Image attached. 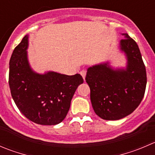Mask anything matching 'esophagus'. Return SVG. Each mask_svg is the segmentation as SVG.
Masks as SVG:
<instances>
[{
	"label": "esophagus",
	"mask_w": 155,
	"mask_h": 155,
	"mask_svg": "<svg viewBox=\"0 0 155 155\" xmlns=\"http://www.w3.org/2000/svg\"><path fill=\"white\" fill-rule=\"evenodd\" d=\"M80 74H81V76H82V78H83L84 80H85V76H86V71H85V70H82V71L80 72Z\"/></svg>",
	"instance_id": "obj_1"
}]
</instances>
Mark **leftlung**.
<instances>
[{"instance_id":"obj_1","label":"left lung","mask_w":155,"mask_h":155,"mask_svg":"<svg viewBox=\"0 0 155 155\" xmlns=\"http://www.w3.org/2000/svg\"><path fill=\"white\" fill-rule=\"evenodd\" d=\"M119 48L127 58L126 67L114 68L109 61L88 67L85 80L90 87L94 111L101 119L117 120L130 115L144 97L147 76L136 41L127 33Z\"/></svg>"}]
</instances>
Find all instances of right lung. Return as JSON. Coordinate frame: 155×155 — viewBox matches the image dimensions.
Masks as SVG:
<instances>
[{
  "label": "right lung",
  "mask_w": 155,
  "mask_h": 155,
  "mask_svg": "<svg viewBox=\"0 0 155 155\" xmlns=\"http://www.w3.org/2000/svg\"><path fill=\"white\" fill-rule=\"evenodd\" d=\"M28 46L26 35L10 58L9 85L12 97L29 120L40 125H56L66 117L73 94L83 79L80 74L36 73L28 62Z\"/></svg>",
  "instance_id": "obj_1"
}]
</instances>
